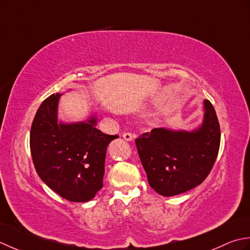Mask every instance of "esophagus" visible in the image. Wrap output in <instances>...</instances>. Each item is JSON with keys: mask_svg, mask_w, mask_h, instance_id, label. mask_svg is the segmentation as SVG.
<instances>
[{"mask_svg": "<svg viewBox=\"0 0 250 250\" xmlns=\"http://www.w3.org/2000/svg\"><path fill=\"white\" fill-rule=\"evenodd\" d=\"M123 138L126 141H131L132 139H134V136H132L130 132H125V134H123Z\"/></svg>", "mask_w": 250, "mask_h": 250, "instance_id": "obj_1", "label": "esophagus"}]
</instances>
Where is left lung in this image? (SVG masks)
Listing matches in <instances>:
<instances>
[{"label":"left lung","mask_w":250,"mask_h":250,"mask_svg":"<svg viewBox=\"0 0 250 250\" xmlns=\"http://www.w3.org/2000/svg\"><path fill=\"white\" fill-rule=\"evenodd\" d=\"M220 126L209 100H204V119L193 130L154 128L136 139L147 182L163 196L189 191L205 180L220 146Z\"/></svg>","instance_id":"obj_1"}]
</instances>
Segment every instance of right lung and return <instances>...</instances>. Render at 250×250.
<instances>
[{"label":"right lung","mask_w":250,"mask_h":250,"mask_svg":"<svg viewBox=\"0 0 250 250\" xmlns=\"http://www.w3.org/2000/svg\"><path fill=\"white\" fill-rule=\"evenodd\" d=\"M57 93L45 99L30 131L33 164L43 182L61 197L83 203L104 187L106 147L118 136L97 129V118L74 123L58 120Z\"/></svg>","instance_id":"obj_1"}]
</instances>
